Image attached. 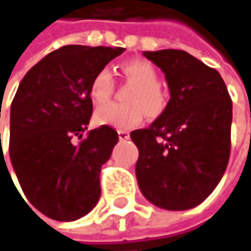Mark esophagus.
Returning <instances> with one entry per match:
<instances>
[{
	"mask_svg": "<svg viewBox=\"0 0 251 251\" xmlns=\"http://www.w3.org/2000/svg\"><path fill=\"white\" fill-rule=\"evenodd\" d=\"M118 136H119V140H127L130 134L126 130H118Z\"/></svg>",
	"mask_w": 251,
	"mask_h": 251,
	"instance_id": "obj_1",
	"label": "esophagus"
}]
</instances>
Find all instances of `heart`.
Here are the masks:
<instances>
[{"mask_svg":"<svg viewBox=\"0 0 251 251\" xmlns=\"http://www.w3.org/2000/svg\"><path fill=\"white\" fill-rule=\"evenodd\" d=\"M126 82L133 87L127 91V104H107L94 112V121L99 125H108L118 129L137 126L147 115L160 117L168 107V94L158 83V72L151 62L146 59L126 61L121 66ZM114 91V80L108 69H101L93 76L89 84V97L101 105L107 102Z\"/></svg>","mask_w":251,"mask_h":251,"instance_id":"b5f03b06","label":"heart"}]
</instances>
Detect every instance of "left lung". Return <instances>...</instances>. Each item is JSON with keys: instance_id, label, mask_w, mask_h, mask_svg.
Instances as JSON below:
<instances>
[{"instance_id": "1", "label": "left lung", "mask_w": 251, "mask_h": 251, "mask_svg": "<svg viewBox=\"0 0 251 251\" xmlns=\"http://www.w3.org/2000/svg\"><path fill=\"white\" fill-rule=\"evenodd\" d=\"M168 82L167 109L130 133L144 197L164 210L193 208L220 183L230 154L232 100L221 75L182 50L146 51Z\"/></svg>"}]
</instances>
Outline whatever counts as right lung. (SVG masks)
Instances as JSON below:
<instances>
[{
	"instance_id": "obj_1",
	"label": "right lung",
	"mask_w": 251,
	"mask_h": 251,
	"mask_svg": "<svg viewBox=\"0 0 251 251\" xmlns=\"http://www.w3.org/2000/svg\"><path fill=\"white\" fill-rule=\"evenodd\" d=\"M124 51L102 46L58 48L25 75L13 97L11 162L25 196L51 220H79L99 201L101 167L119 137L108 125L82 137L93 114L89 84ZM75 137L81 140L77 145Z\"/></svg>"
}]
</instances>
